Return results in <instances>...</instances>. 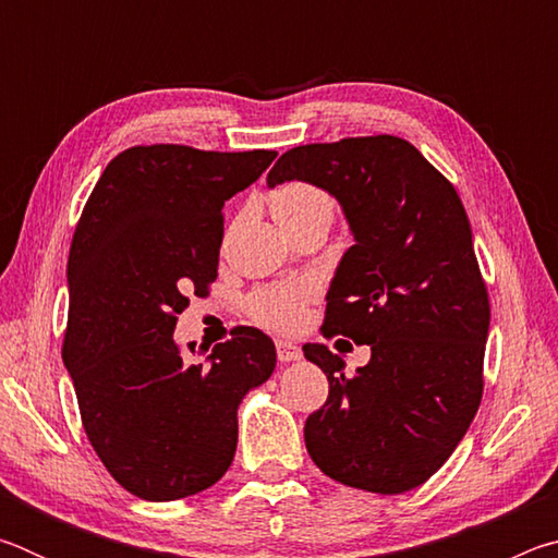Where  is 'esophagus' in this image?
Returning <instances> with one entry per match:
<instances>
[{
    "label": "esophagus",
    "mask_w": 558,
    "mask_h": 558,
    "mask_svg": "<svg viewBox=\"0 0 558 558\" xmlns=\"http://www.w3.org/2000/svg\"><path fill=\"white\" fill-rule=\"evenodd\" d=\"M276 349H278V359L282 364H290V362H300L302 359V349L298 344L288 342V339H278L276 342Z\"/></svg>",
    "instance_id": "34e87169"
}]
</instances>
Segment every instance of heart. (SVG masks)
<instances>
[{"mask_svg": "<svg viewBox=\"0 0 558 558\" xmlns=\"http://www.w3.org/2000/svg\"><path fill=\"white\" fill-rule=\"evenodd\" d=\"M272 219L280 223L282 231L295 229V226L315 219H325L332 223L335 202L325 189L307 182H288L270 194ZM315 295V282L310 280H288L272 282V286L256 288L245 300L248 315L263 327L290 332L302 323L305 305Z\"/></svg>", "mask_w": 558, "mask_h": 558, "instance_id": "heart-1", "label": "heart"}]
</instances>
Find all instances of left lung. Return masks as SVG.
Instances as JSON below:
<instances>
[{
  "instance_id": "8db88e82",
  "label": "left lung",
  "mask_w": 558,
  "mask_h": 558,
  "mask_svg": "<svg viewBox=\"0 0 558 558\" xmlns=\"http://www.w3.org/2000/svg\"><path fill=\"white\" fill-rule=\"evenodd\" d=\"M292 179L332 194L354 233L327 292L325 337L372 347L354 376L325 344L302 347L329 381L305 423L307 452L342 485L409 493L450 458L483 399L489 300L465 206L393 135L292 147L268 186Z\"/></svg>"
}]
</instances>
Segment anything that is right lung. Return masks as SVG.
<instances>
[{
	"label": "right lung",
	"mask_w": 558,
	"mask_h": 558,
	"mask_svg": "<svg viewBox=\"0 0 558 558\" xmlns=\"http://www.w3.org/2000/svg\"><path fill=\"white\" fill-rule=\"evenodd\" d=\"M276 155L130 147L75 226L63 364L93 450L140 499L172 502L219 483L235 456L239 403L276 369V344L256 327L231 329L202 362L174 342L186 295L216 280L223 204Z\"/></svg>",
	"instance_id": "1"
}]
</instances>
